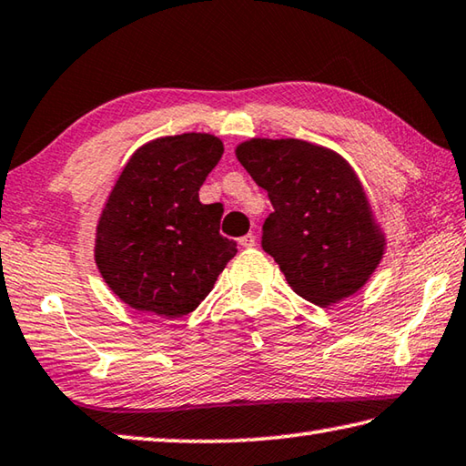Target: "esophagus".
I'll list each match as a JSON object with an SVG mask.
<instances>
[{
	"label": "esophagus",
	"instance_id": "esophagus-1",
	"mask_svg": "<svg viewBox=\"0 0 466 466\" xmlns=\"http://www.w3.org/2000/svg\"><path fill=\"white\" fill-rule=\"evenodd\" d=\"M238 242H240V247H244V248H252L257 244V236L255 234H247V236H242Z\"/></svg>",
	"mask_w": 466,
	"mask_h": 466
}]
</instances>
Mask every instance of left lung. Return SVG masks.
<instances>
[{
	"label": "left lung",
	"mask_w": 466,
	"mask_h": 466,
	"mask_svg": "<svg viewBox=\"0 0 466 466\" xmlns=\"http://www.w3.org/2000/svg\"><path fill=\"white\" fill-rule=\"evenodd\" d=\"M236 157L273 206L260 244L291 289L321 308L357 293L383 257L385 238L350 165L295 138H252Z\"/></svg>",
	"instance_id": "left-lung-1"
}]
</instances>
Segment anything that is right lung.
Returning <instances> with one entry per match:
<instances>
[{
	"mask_svg": "<svg viewBox=\"0 0 466 466\" xmlns=\"http://www.w3.org/2000/svg\"><path fill=\"white\" fill-rule=\"evenodd\" d=\"M222 152L219 138L189 132L148 142L124 167L99 218L96 262L130 308L187 316L236 255L219 234L222 206L199 201Z\"/></svg>",
	"mask_w": 466,
	"mask_h": 466,
	"instance_id": "obj_1",
	"label": "right lung"
}]
</instances>
